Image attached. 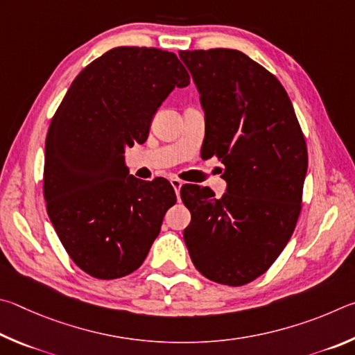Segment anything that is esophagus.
<instances>
[{"instance_id":"34e87169","label":"esophagus","mask_w":355,"mask_h":355,"mask_svg":"<svg viewBox=\"0 0 355 355\" xmlns=\"http://www.w3.org/2000/svg\"><path fill=\"white\" fill-rule=\"evenodd\" d=\"M170 182H171L173 189H174V191H176V195H178V198H179V191H181L182 181H179V179H176V178H171V179H170Z\"/></svg>"}]
</instances>
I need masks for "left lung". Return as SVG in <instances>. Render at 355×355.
<instances>
[{
	"mask_svg": "<svg viewBox=\"0 0 355 355\" xmlns=\"http://www.w3.org/2000/svg\"><path fill=\"white\" fill-rule=\"evenodd\" d=\"M206 115L201 157L216 155L227 187L185 184L191 214L184 231L191 262L223 285L250 284L287 246L301 212L307 146L287 92L275 74L237 49L179 51Z\"/></svg>",
	"mask_w": 355,
	"mask_h": 355,
	"instance_id": "left-lung-1",
	"label": "left lung"
}]
</instances>
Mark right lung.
<instances>
[{
	"mask_svg": "<svg viewBox=\"0 0 355 355\" xmlns=\"http://www.w3.org/2000/svg\"><path fill=\"white\" fill-rule=\"evenodd\" d=\"M190 76L174 53L118 46L73 80L49 124L43 195L65 251L96 279L135 271L176 202L164 178L129 174L124 149L145 143L155 112Z\"/></svg>",
	"mask_w": 355,
	"mask_h": 355,
	"instance_id": "1",
	"label": "right lung"
}]
</instances>
